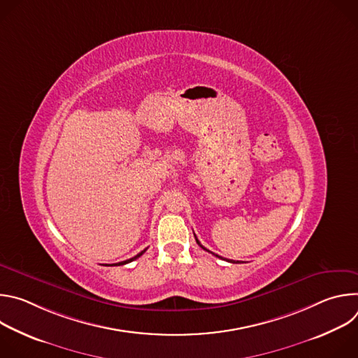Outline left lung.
<instances>
[{"label":"left lung","instance_id":"1","mask_svg":"<svg viewBox=\"0 0 358 358\" xmlns=\"http://www.w3.org/2000/svg\"><path fill=\"white\" fill-rule=\"evenodd\" d=\"M194 236H195V234H194ZM195 241H196V243H198V245H199V246H201V248H202V249H206V248H203V246H202V245H201V243H199V241H198V239H196V236H195ZM206 250H208V249H206ZM208 252H210V250H208ZM217 257H218V255H217ZM218 258H221V257H218ZM227 261H228V259H227ZM228 262H232V261H228Z\"/></svg>","mask_w":358,"mask_h":358}]
</instances>
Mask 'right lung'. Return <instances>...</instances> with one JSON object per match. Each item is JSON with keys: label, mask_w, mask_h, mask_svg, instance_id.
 I'll return each mask as SVG.
<instances>
[{"label": "right lung", "mask_w": 358, "mask_h": 358, "mask_svg": "<svg viewBox=\"0 0 358 358\" xmlns=\"http://www.w3.org/2000/svg\"><path fill=\"white\" fill-rule=\"evenodd\" d=\"M145 250H147V248H145L144 250H141L140 253H137V255H136V257H133V258H130V259H127V261H123V262H119V264H116V266H119V265H126V264H129V262H131V261H134V259L140 258V257H141V255H143V253H144ZM112 266H113V265H112Z\"/></svg>", "instance_id": "add662e5"}]
</instances>
